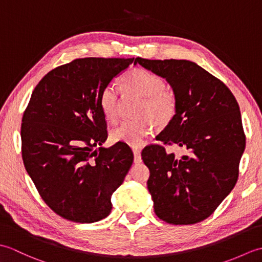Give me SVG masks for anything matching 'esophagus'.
<instances>
[{"label":"esophagus","instance_id":"esophagus-1","mask_svg":"<svg viewBox=\"0 0 262 262\" xmlns=\"http://www.w3.org/2000/svg\"><path fill=\"white\" fill-rule=\"evenodd\" d=\"M133 153H134V162L135 163H141L142 162V157H141L140 149L133 148Z\"/></svg>","mask_w":262,"mask_h":262}]
</instances>
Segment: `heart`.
Segmentation results:
<instances>
[{
    "mask_svg": "<svg viewBox=\"0 0 262 262\" xmlns=\"http://www.w3.org/2000/svg\"><path fill=\"white\" fill-rule=\"evenodd\" d=\"M125 92L136 93L143 98L138 109L140 120H126L111 133L115 142L140 147L151 133V120L155 127H164L173 118L177 110L174 94L166 90L163 77L145 69H133L121 79ZM99 104L104 118L110 122L118 117L119 94L113 84L105 85L99 96Z\"/></svg>",
    "mask_w": 262,
    "mask_h": 262,
    "instance_id": "heart-1",
    "label": "heart"
}]
</instances>
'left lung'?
<instances>
[{
    "label": "left lung",
    "instance_id": "left-lung-1",
    "mask_svg": "<svg viewBox=\"0 0 262 262\" xmlns=\"http://www.w3.org/2000/svg\"><path fill=\"white\" fill-rule=\"evenodd\" d=\"M165 79L176 115L158 140L186 149L177 158L161 145L143 149L147 188L159 219L174 225L207 219L234 188L246 147L240 108L230 89L187 59H145L134 65Z\"/></svg>",
    "mask_w": 262,
    "mask_h": 262
}]
</instances>
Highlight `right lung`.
I'll list each match as a JSON object with an SVG mask.
<instances>
[{
	"mask_svg": "<svg viewBox=\"0 0 262 262\" xmlns=\"http://www.w3.org/2000/svg\"><path fill=\"white\" fill-rule=\"evenodd\" d=\"M133 60L75 59L47 73L31 94L22 117V160L43 202L65 220L107 217L133 164L125 144L101 146L108 134L99 104L102 89Z\"/></svg>",
	"mask_w": 262,
	"mask_h": 262,
	"instance_id": "add662e5",
	"label": "right lung"
}]
</instances>
